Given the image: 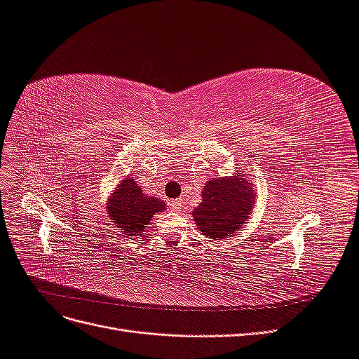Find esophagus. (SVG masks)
Here are the masks:
<instances>
[{
	"label": "esophagus",
	"mask_w": 359,
	"mask_h": 359,
	"mask_svg": "<svg viewBox=\"0 0 359 359\" xmlns=\"http://www.w3.org/2000/svg\"><path fill=\"white\" fill-rule=\"evenodd\" d=\"M170 210H173L175 212H181L182 211V202L180 199L170 201Z\"/></svg>",
	"instance_id": "34e87169"
}]
</instances>
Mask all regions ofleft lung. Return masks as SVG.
I'll list each match as a JSON object with an SVG mask.
<instances>
[{"mask_svg": "<svg viewBox=\"0 0 359 359\" xmlns=\"http://www.w3.org/2000/svg\"><path fill=\"white\" fill-rule=\"evenodd\" d=\"M244 173L233 178H214L202 190V203L193 211V219L201 232L214 238H227L235 233L253 211L255 190Z\"/></svg>", "mask_w": 359, "mask_h": 359, "instance_id": "obj_1", "label": "left lung"}]
</instances>
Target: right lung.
<instances>
[{
  "label": "right lung",
  "instance_id": "1",
  "mask_svg": "<svg viewBox=\"0 0 359 359\" xmlns=\"http://www.w3.org/2000/svg\"><path fill=\"white\" fill-rule=\"evenodd\" d=\"M107 214L127 236H137L147 229L148 222L156 212L165 211V202L145 193L132 178L118 184V189L107 201Z\"/></svg>",
  "mask_w": 359,
  "mask_h": 359
}]
</instances>
